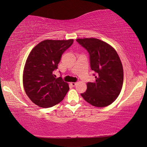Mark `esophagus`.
<instances>
[{"label": "esophagus", "mask_w": 147, "mask_h": 147, "mask_svg": "<svg viewBox=\"0 0 147 147\" xmlns=\"http://www.w3.org/2000/svg\"><path fill=\"white\" fill-rule=\"evenodd\" d=\"M77 84V82H72L71 83V85H72L73 86H75Z\"/></svg>", "instance_id": "34e87169"}]
</instances>
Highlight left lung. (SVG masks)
<instances>
[{
  "mask_svg": "<svg viewBox=\"0 0 147 147\" xmlns=\"http://www.w3.org/2000/svg\"><path fill=\"white\" fill-rule=\"evenodd\" d=\"M76 41L88 52L96 78L94 82L87 83V90L81 96L97 107L110 105L119 96L123 83V65L117 51L97 38H78Z\"/></svg>",
  "mask_w": 147,
  "mask_h": 147,
  "instance_id": "obj_1",
  "label": "left lung"
}]
</instances>
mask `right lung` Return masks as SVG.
Instances as JSON below:
<instances>
[{
    "label": "right lung",
    "instance_id": "add662e5",
    "mask_svg": "<svg viewBox=\"0 0 147 147\" xmlns=\"http://www.w3.org/2000/svg\"><path fill=\"white\" fill-rule=\"evenodd\" d=\"M74 40H45L30 53L23 72V85L32 102L43 108L51 107L63 100L69 90L63 78H56L62 55L73 44Z\"/></svg>",
    "mask_w": 147,
    "mask_h": 147
}]
</instances>
